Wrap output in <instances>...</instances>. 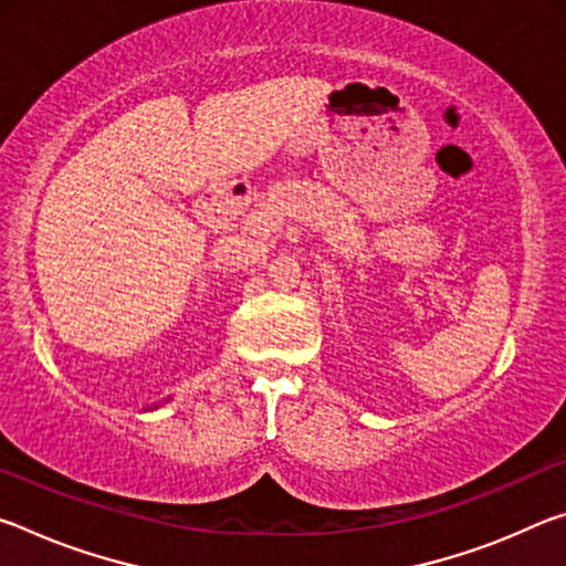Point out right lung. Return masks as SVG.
Instances as JSON below:
<instances>
[{"label": "right lung", "instance_id": "1", "mask_svg": "<svg viewBox=\"0 0 566 566\" xmlns=\"http://www.w3.org/2000/svg\"><path fill=\"white\" fill-rule=\"evenodd\" d=\"M167 401H171V397H167L165 401H157V405H155V407H149V409H145V411H155V409H159L161 405H167Z\"/></svg>", "mask_w": 566, "mask_h": 566}]
</instances>
